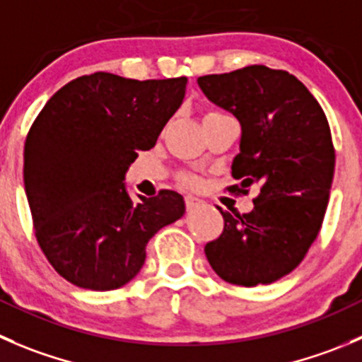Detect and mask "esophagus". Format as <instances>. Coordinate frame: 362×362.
Instances as JSON below:
<instances>
[{
  "mask_svg": "<svg viewBox=\"0 0 362 362\" xmlns=\"http://www.w3.org/2000/svg\"><path fill=\"white\" fill-rule=\"evenodd\" d=\"M202 205H203V199L194 198V196H185V206H187V210H194Z\"/></svg>",
  "mask_w": 362,
  "mask_h": 362,
  "instance_id": "34e87169",
  "label": "esophagus"
}]
</instances>
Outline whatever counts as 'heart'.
<instances>
[{
	"label": "heart",
	"instance_id": "b5f03b06",
	"mask_svg": "<svg viewBox=\"0 0 362 362\" xmlns=\"http://www.w3.org/2000/svg\"><path fill=\"white\" fill-rule=\"evenodd\" d=\"M214 115H221V113H219V111H209V113H206V117H214ZM180 180L184 182L185 185H191V187H196V185L199 184L198 177H194V175H191V173H182Z\"/></svg>",
	"mask_w": 362,
	"mask_h": 362
}]
</instances>
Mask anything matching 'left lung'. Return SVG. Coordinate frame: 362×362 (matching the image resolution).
<instances>
[{"label":"left lung","mask_w":362,"mask_h":362,"mask_svg":"<svg viewBox=\"0 0 362 362\" xmlns=\"http://www.w3.org/2000/svg\"><path fill=\"white\" fill-rule=\"evenodd\" d=\"M217 106L242 125L230 192L259 194L249 214H230L223 233L205 245L210 267L238 286L269 285L290 274L318 237L334 175L327 117L311 92L286 70L249 65L198 77Z\"/></svg>","instance_id":"obj_1"}]
</instances>
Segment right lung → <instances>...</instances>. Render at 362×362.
I'll use <instances>...</instances> for the list:
<instances>
[{"mask_svg":"<svg viewBox=\"0 0 362 362\" xmlns=\"http://www.w3.org/2000/svg\"><path fill=\"white\" fill-rule=\"evenodd\" d=\"M187 77L125 79L110 72L62 86L24 143V189L47 262L79 288L117 290L146 258V244L185 212L163 189L134 203L124 177L180 107Z\"/></svg>","mask_w":362,"mask_h":362,"instance_id":"right-lung-1","label":"right lung"}]
</instances>
